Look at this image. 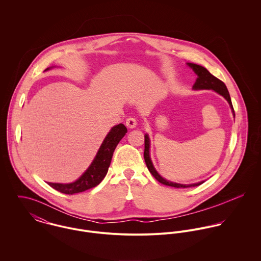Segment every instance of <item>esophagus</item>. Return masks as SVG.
I'll use <instances>...</instances> for the list:
<instances>
[{"label": "esophagus", "mask_w": 261, "mask_h": 261, "mask_svg": "<svg viewBox=\"0 0 261 261\" xmlns=\"http://www.w3.org/2000/svg\"><path fill=\"white\" fill-rule=\"evenodd\" d=\"M125 124H126V126H127L128 128H135V127L137 126L138 122H137V119H136L135 117H129V118L126 119Z\"/></svg>", "instance_id": "1"}]
</instances>
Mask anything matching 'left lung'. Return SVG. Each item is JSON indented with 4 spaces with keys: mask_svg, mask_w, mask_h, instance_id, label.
<instances>
[{
    "mask_svg": "<svg viewBox=\"0 0 261 261\" xmlns=\"http://www.w3.org/2000/svg\"><path fill=\"white\" fill-rule=\"evenodd\" d=\"M187 65L193 69V71L198 76L196 79V82L193 85V89L194 90H203V89H212L214 91H216L218 94L222 95L224 98L228 101L230 109L233 113V116L235 117V112L233 110V106L231 102V98L228 92V89L226 87V85L224 84L220 79H218L217 77H215L214 75L211 74L205 67L198 65V64H194V63H187ZM149 138L148 135L145 136V151H144V158L146 161V165L149 169V173L155 178L156 181H159L160 183L166 185V186L175 187V188H189V187H196L203 184L205 181H201L199 183H194V184H179V183H174L171 181L166 180L165 178H163L154 169L152 162L150 160V155H149Z\"/></svg>",
    "mask_w": 261,
    "mask_h": 261,
    "instance_id": "8db88e82",
    "label": "left lung"
}]
</instances>
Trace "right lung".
<instances>
[{
    "mask_svg": "<svg viewBox=\"0 0 261 261\" xmlns=\"http://www.w3.org/2000/svg\"><path fill=\"white\" fill-rule=\"evenodd\" d=\"M51 68L52 67H49L45 69V71ZM126 132L127 129L122 123L116 124L112 127L97 150L96 155L94 156L90 166L76 181L69 184L48 183V185L63 194L68 195L84 192L88 189L97 186L107 176L112 162L113 151L120 140L125 136Z\"/></svg>",
    "mask_w": 261,
    "mask_h": 261,
    "instance_id": "1",
    "label": "right lung"
}]
</instances>
